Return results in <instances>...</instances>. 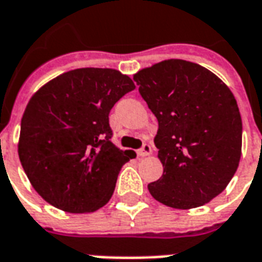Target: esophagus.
<instances>
[{
  "instance_id": "1",
  "label": "esophagus",
  "mask_w": 262,
  "mask_h": 262,
  "mask_svg": "<svg viewBox=\"0 0 262 262\" xmlns=\"http://www.w3.org/2000/svg\"><path fill=\"white\" fill-rule=\"evenodd\" d=\"M151 154V146L149 143H145L142 146V149L138 150V156L139 157H146V156H150Z\"/></svg>"
}]
</instances>
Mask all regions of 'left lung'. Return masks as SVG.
Masks as SVG:
<instances>
[{
    "mask_svg": "<svg viewBox=\"0 0 262 262\" xmlns=\"http://www.w3.org/2000/svg\"><path fill=\"white\" fill-rule=\"evenodd\" d=\"M134 80L159 120L154 145L164 172L149 192L169 208L208 204L228 186L242 154L234 94L205 67L178 58L138 71Z\"/></svg>",
    "mask_w": 262,
    "mask_h": 262,
    "instance_id": "left-lung-1",
    "label": "left lung"
}]
</instances>
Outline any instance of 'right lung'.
<instances>
[{"label": "right lung", "mask_w": 262, "mask_h": 262, "mask_svg": "<svg viewBox=\"0 0 262 262\" xmlns=\"http://www.w3.org/2000/svg\"><path fill=\"white\" fill-rule=\"evenodd\" d=\"M135 84L112 68L68 71L40 87L21 117L20 163L35 191L70 213L106 205L133 150L111 142L109 112Z\"/></svg>", "instance_id": "obj_1"}]
</instances>
